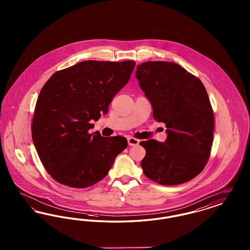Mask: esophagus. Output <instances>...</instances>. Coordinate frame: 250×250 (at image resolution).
<instances>
[{"mask_svg":"<svg viewBox=\"0 0 250 250\" xmlns=\"http://www.w3.org/2000/svg\"><path fill=\"white\" fill-rule=\"evenodd\" d=\"M127 142H128V145L129 146H136V145H138L140 143V141L135 139V138H128Z\"/></svg>","mask_w":250,"mask_h":250,"instance_id":"1","label":"esophagus"}]
</instances>
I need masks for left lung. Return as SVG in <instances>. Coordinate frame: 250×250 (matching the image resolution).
Returning <instances> with one entry per match:
<instances>
[{
    "mask_svg": "<svg viewBox=\"0 0 250 250\" xmlns=\"http://www.w3.org/2000/svg\"><path fill=\"white\" fill-rule=\"evenodd\" d=\"M136 78L155 121L167 127L165 143H140L146 151L141 164L143 173L164 186L195 178L208 161L214 134V113L204 85L170 62L139 64Z\"/></svg>",
    "mask_w": 250,
    "mask_h": 250,
    "instance_id": "8db88e82",
    "label": "left lung"
}]
</instances>
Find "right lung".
Listing matches in <instances>:
<instances>
[{
	"mask_svg": "<svg viewBox=\"0 0 250 250\" xmlns=\"http://www.w3.org/2000/svg\"><path fill=\"white\" fill-rule=\"evenodd\" d=\"M134 61H84L54 73L36 101L32 138L48 174L62 185L84 188L104 178L127 141L90 134L91 121L107 114L127 83Z\"/></svg>",
	"mask_w": 250,
	"mask_h": 250,
	"instance_id": "1",
	"label": "right lung"
}]
</instances>
